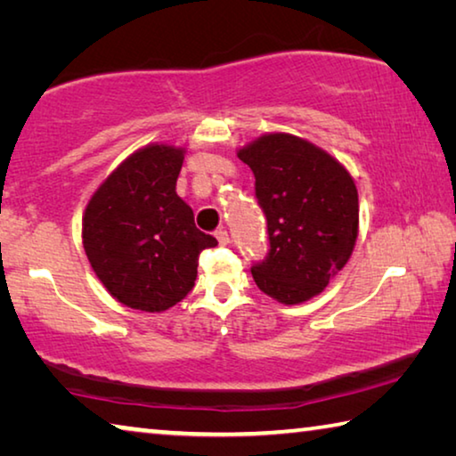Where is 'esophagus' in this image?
<instances>
[{"label": "esophagus", "instance_id": "34e87169", "mask_svg": "<svg viewBox=\"0 0 456 456\" xmlns=\"http://www.w3.org/2000/svg\"><path fill=\"white\" fill-rule=\"evenodd\" d=\"M215 237H217L219 245H227L229 243V233H227L225 227H221V229L215 231Z\"/></svg>", "mask_w": 456, "mask_h": 456}]
</instances>
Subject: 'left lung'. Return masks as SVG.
Segmentation results:
<instances>
[{
    "instance_id": "8db88e82",
    "label": "left lung",
    "mask_w": 456,
    "mask_h": 456,
    "mask_svg": "<svg viewBox=\"0 0 456 456\" xmlns=\"http://www.w3.org/2000/svg\"><path fill=\"white\" fill-rule=\"evenodd\" d=\"M237 157L256 175L267 217L269 256L251 267L257 288L283 305L320 296L358 239V189L348 168L288 133L261 134Z\"/></svg>"
}]
</instances>
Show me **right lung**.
<instances>
[{
  "label": "right lung",
  "mask_w": 456,
  "mask_h": 456,
  "mask_svg": "<svg viewBox=\"0 0 456 456\" xmlns=\"http://www.w3.org/2000/svg\"><path fill=\"white\" fill-rule=\"evenodd\" d=\"M184 146L152 142L134 151L90 197L82 245L106 291L133 310L159 314L187 296L199 253L217 239L195 227L176 195Z\"/></svg>",
  "instance_id": "right-lung-1"
}]
</instances>
